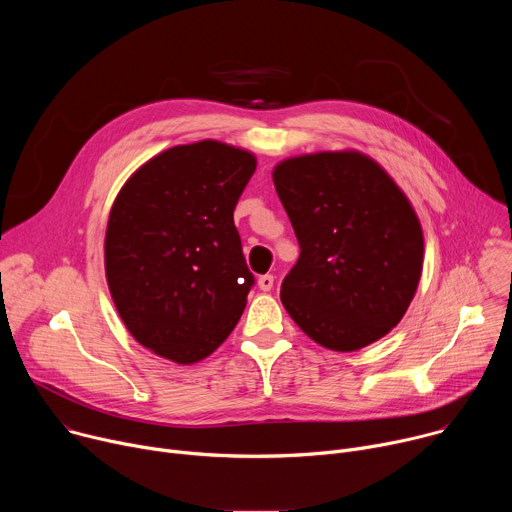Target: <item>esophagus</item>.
I'll return each mask as SVG.
<instances>
[{"instance_id": "obj_1", "label": "esophagus", "mask_w": 512, "mask_h": 512, "mask_svg": "<svg viewBox=\"0 0 512 512\" xmlns=\"http://www.w3.org/2000/svg\"><path fill=\"white\" fill-rule=\"evenodd\" d=\"M257 285H259V289L269 291V289L273 287V275H261V277L257 279Z\"/></svg>"}]
</instances>
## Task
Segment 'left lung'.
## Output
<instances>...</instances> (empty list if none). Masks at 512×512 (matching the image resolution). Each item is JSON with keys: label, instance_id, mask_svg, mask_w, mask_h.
<instances>
[{"label": "left lung", "instance_id": "8db88e82", "mask_svg": "<svg viewBox=\"0 0 512 512\" xmlns=\"http://www.w3.org/2000/svg\"><path fill=\"white\" fill-rule=\"evenodd\" d=\"M300 243L281 304L318 344L350 352L383 338L405 316L423 267L419 218L371 158L320 152L273 170Z\"/></svg>", "mask_w": 512, "mask_h": 512}]
</instances>
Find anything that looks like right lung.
Listing matches in <instances>:
<instances>
[{
	"label": "right lung",
	"mask_w": 512,
	"mask_h": 512,
	"mask_svg": "<svg viewBox=\"0 0 512 512\" xmlns=\"http://www.w3.org/2000/svg\"><path fill=\"white\" fill-rule=\"evenodd\" d=\"M255 168L253 154L204 139L145 162L117 194L105 273L141 346L192 364L237 326L255 277L233 212Z\"/></svg>",
	"instance_id": "right-lung-1"
}]
</instances>
